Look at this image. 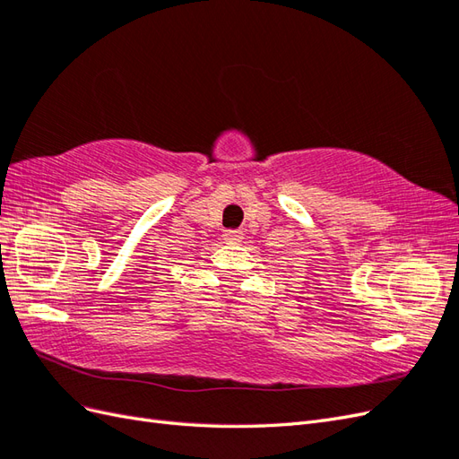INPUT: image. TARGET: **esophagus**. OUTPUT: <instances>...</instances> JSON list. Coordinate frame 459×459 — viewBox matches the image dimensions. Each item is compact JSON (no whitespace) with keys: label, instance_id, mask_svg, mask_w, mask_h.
<instances>
[{"label":"esophagus","instance_id":"obj_1","mask_svg":"<svg viewBox=\"0 0 459 459\" xmlns=\"http://www.w3.org/2000/svg\"><path fill=\"white\" fill-rule=\"evenodd\" d=\"M224 241L230 243V245L241 243V241H243V231H239V230H228V231L224 233Z\"/></svg>","mask_w":459,"mask_h":459}]
</instances>
